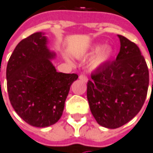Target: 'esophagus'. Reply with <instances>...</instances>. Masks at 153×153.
Here are the masks:
<instances>
[{
    "label": "esophagus",
    "mask_w": 153,
    "mask_h": 153,
    "mask_svg": "<svg viewBox=\"0 0 153 153\" xmlns=\"http://www.w3.org/2000/svg\"><path fill=\"white\" fill-rule=\"evenodd\" d=\"M79 79H80L82 82H85V83H86V82H88V78H87V76H86L85 74L80 75V76H79Z\"/></svg>",
    "instance_id": "obj_1"
}]
</instances>
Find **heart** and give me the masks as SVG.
Listing matches in <instances>:
<instances>
[{
  "instance_id": "1",
  "label": "heart",
  "mask_w": 153,
  "mask_h": 153,
  "mask_svg": "<svg viewBox=\"0 0 153 153\" xmlns=\"http://www.w3.org/2000/svg\"><path fill=\"white\" fill-rule=\"evenodd\" d=\"M90 53H96L90 62V66L93 69H96L109 60L112 53V49L109 47L102 48L101 45H96L90 51Z\"/></svg>"
}]
</instances>
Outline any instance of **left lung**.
<instances>
[{
	"instance_id": "8db88e82",
	"label": "left lung",
	"mask_w": 153,
	"mask_h": 153,
	"mask_svg": "<svg viewBox=\"0 0 153 153\" xmlns=\"http://www.w3.org/2000/svg\"><path fill=\"white\" fill-rule=\"evenodd\" d=\"M116 60L92 72L87 82V100L92 115L107 128L123 126L143 105L149 85L148 68L136 44L119 35Z\"/></svg>"
}]
</instances>
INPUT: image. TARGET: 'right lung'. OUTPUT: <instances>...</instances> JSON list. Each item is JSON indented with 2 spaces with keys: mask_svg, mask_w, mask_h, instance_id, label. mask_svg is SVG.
Listing matches in <instances>:
<instances>
[{
  "mask_svg": "<svg viewBox=\"0 0 153 153\" xmlns=\"http://www.w3.org/2000/svg\"><path fill=\"white\" fill-rule=\"evenodd\" d=\"M42 32L21 40L6 68L7 91L11 105L24 121L38 128L56 123L64 109L75 73L57 72L51 60L56 53L47 47Z\"/></svg>",
  "mask_w": 153,
  "mask_h": 153,
  "instance_id": "1",
  "label": "right lung"
}]
</instances>
